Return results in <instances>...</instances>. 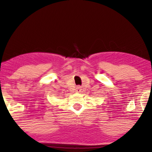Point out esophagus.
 I'll list each match as a JSON object with an SVG mask.
<instances>
[{
  "instance_id": "obj_1",
  "label": "esophagus",
  "mask_w": 152,
  "mask_h": 152,
  "mask_svg": "<svg viewBox=\"0 0 152 152\" xmlns=\"http://www.w3.org/2000/svg\"><path fill=\"white\" fill-rule=\"evenodd\" d=\"M76 92H81V86H77V87H76Z\"/></svg>"
}]
</instances>
